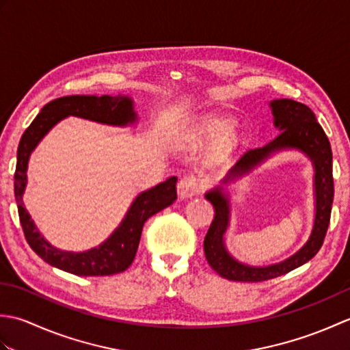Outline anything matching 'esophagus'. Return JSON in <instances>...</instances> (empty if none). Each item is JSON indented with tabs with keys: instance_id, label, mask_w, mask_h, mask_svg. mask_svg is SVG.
Returning <instances> with one entry per match:
<instances>
[{
	"instance_id": "34e87169",
	"label": "esophagus",
	"mask_w": 350,
	"mask_h": 350,
	"mask_svg": "<svg viewBox=\"0 0 350 350\" xmlns=\"http://www.w3.org/2000/svg\"><path fill=\"white\" fill-rule=\"evenodd\" d=\"M203 189V183L196 176H185L177 185V194L182 200H187L197 196Z\"/></svg>"
}]
</instances>
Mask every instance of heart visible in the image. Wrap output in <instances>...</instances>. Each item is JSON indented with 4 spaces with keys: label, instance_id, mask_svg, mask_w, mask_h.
Returning <instances> with one entry per match:
<instances>
[{
    "label": "heart",
    "instance_id": "b5f03b06",
    "mask_svg": "<svg viewBox=\"0 0 350 350\" xmlns=\"http://www.w3.org/2000/svg\"><path fill=\"white\" fill-rule=\"evenodd\" d=\"M230 129V122L221 120V118H212V120H207L202 129H200V135L203 138H217L222 133H226Z\"/></svg>",
    "mask_w": 350,
    "mask_h": 350
}]
</instances>
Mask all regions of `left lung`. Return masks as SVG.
Masks as SVG:
<instances>
[{
    "label": "left lung",
    "instance_id": "left-lung-1",
    "mask_svg": "<svg viewBox=\"0 0 350 350\" xmlns=\"http://www.w3.org/2000/svg\"><path fill=\"white\" fill-rule=\"evenodd\" d=\"M273 114V124L280 135L269 144L252 148L245 153L234 165L228 170L221 185L206 192V200L213 204L215 217L204 237V254L207 263L222 278L243 282H258L277 278L296 267L307 263L321 250L326 230L331 219V207L334 200L332 179V152L329 139L317 123L316 116L307 105L292 99H275L269 103ZM287 148H295L307 154L315 168V196L317 215L315 224L309 241L293 256L280 264L269 267H250L241 264L226 251L224 234L229 224V200L221 188L247 174L264 161L272 152Z\"/></svg>",
    "mask_w": 350,
    "mask_h": 350
}]
</instances>
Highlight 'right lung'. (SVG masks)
<instances>
[{
	"mask_svg": "<svg viewBox=\"0 0 350 350\" xmlns=\"http://www.w3.org/2000/svg\"><path fill=\"white\" fill-rule=\"evenodd\" d=\"M69 116L111 126H128L137 122L133 102L128 96L73 94L46 103L24 132L18 147L14 197L18 203L21 226L29 247L51 266L79 277H103V275L120 273L128 269L135 258L144 222L176 202L177 177H170L165 182L138 194L129 211L126 212L120 226L99 247L83 252L62 251L52 247L29 217L22 196L27 187L29 154L58 122Z\"/></svg>",
	"mask_w": 350,
	"mask_h": 350,
	"instance_id": "obj_1",
	"label": "right lung"
}]
</instances>
